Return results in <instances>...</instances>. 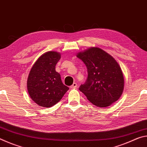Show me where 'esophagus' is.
I'll return each instance as SVG.
<instances>
[{"instance_id": "34e87169", "label": "esophagus", "mask_w": 147, "mask_h": 147, "mask_svg": "<svg viewBox=\"0 0 147 147\" xmlns=\"http://www.w3.org/2000/svg\"><path fill=\"white\" fill-rule=\"evenodd\" d=\"M76 87H77V84L74 82V83H73V85H72L71 86H70V88L71 89H74V88H76Z\"/></svg>"}]
</instances>
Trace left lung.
<instances>
[{
    "instance_id": "8db88e82",
    "label": "left lung",
    "mask_w": 147,
    "mask_h": 147,
    "mask_svg": "<svg viewBox=\"0 0 147 147\" xmlns=\"http://www.w3.org/2000/svg\"><path fill=\"white\" fill-rule=\"evenodd\" d=\"M76 56L88 69V79L79 89L89 101L105 108L119 100L124 90V80L115 59L98 47H90L78 53Z\"/></svg>"
}]
</instances>
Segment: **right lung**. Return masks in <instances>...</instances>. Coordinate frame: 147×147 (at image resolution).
<instances>
[{"mask_svg": "<svg viewBox=\"0 0 147 147\" xmlns=\"http://www.w3.org/2000/svg\"><path fill=\"white\" fill-rule=\"evenodd\" d=\"M61 54L49 51L42 54L32 65L27 79L30 96L39 106L50 108L57 104L69 90L56 71Z\"/></svg>", "mask_w": 147, "mask_h": 147, "instance_id": "add662e5", "label": "right lung"}]
</instances>
